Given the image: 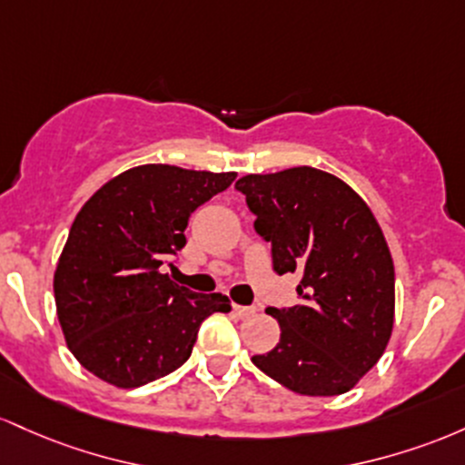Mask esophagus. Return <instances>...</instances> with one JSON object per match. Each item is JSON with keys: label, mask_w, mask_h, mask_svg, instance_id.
<instances>
[{"label": "esophagus", "mask_w": 465, "mask_h": 465, "mask_svg": "<svg viewBox=\"0 0 465 465\" xmlns=\"http://www.w3.org/2000/svg\"><path fill=\"white\" fill-rule=\"evenodd\" d=\"M232 312L237 318H250V316L257 314V310L250 305H232Z\"/></svg>", "instance_id": "obj_1"}]
</instances>
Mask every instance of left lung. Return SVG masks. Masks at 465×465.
Returning <instances> with one entry per match:
<instances>
[{
	"label": "left lung",
	"mask_w": 465,
	"mask_h": 465,
	"mask_svg": "<svg viewBox=\"0 0 465 465\" xmlns=\"http://www.w3.org/2000/svg\"><path fill=\"white\" fill-rule=\"evenodd\" d=\"M254 231L272 246L276 274H299V302L268 307L281 325L272 351L252 356L265 375L301 395H341L389 345L395 272L387 239L351 186L312 166L243 175Z\"/></svg>",
	"instance_id": "left-lung-1"
}]
</instances>
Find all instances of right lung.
Wrapping results in <instances>:
<instances>
[{
    "label": "right lung",
    "mask_w": 465,
    "mask_h": 465,
    "mask_svg": "<svg viewBox=\"0 0 465 465\" xmlns=\"http://www.w3.org/2000/svg\"><path fill=\"white\" fill-rule=\"evenodd\" d=\"M234 177L143 164L83 204L56 263L54 301L87 371L118 389L164 378L189 360L202 322L231 312L228 296L180 288L160 268L186 246L191 213Z\"/></svg>",
    "instance_id": "add662e5"
}]
</instances>
